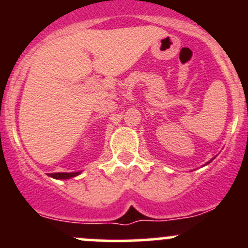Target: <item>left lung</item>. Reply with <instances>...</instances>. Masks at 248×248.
Segmentation results:
<instances>
[{
  "instance_id": "1",
  "label": "left lung",
  "mask_w": 248,
  "mask_h": 248,
  "mask_svg": "<svg viewBox=\"0 0 248 248\" xmlns=\"http://www.w3.org/2000/svg\"><path fill=\"white\" fill-rule=\"evenodd\" d=\"M214 158H215V157H214ZM214 158H212V159H214ZM212 159H211V161H212ZM211 161H209V162H207V163H206V164H209V163H210V162H211Z\"/></svg>"
}]
</instances>
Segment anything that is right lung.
<instances>
[{
	"mask_svg": "<svg viewBox=\"0 0 248 248\" xmlns=\"http://www.w3.org/2000/svg\"><path fill=\"white\" fill-rule=\"evenodd\" d=\"M81 171H74V172H51L49 174L50 177L56 180H68L72 179V177H76L80 174Z\"/></svg>",
	"mask_w": 248,
	"mask_h": 248,
	"instance_id": "obj_1",
	"label": "right lung"
}]
</instances>
